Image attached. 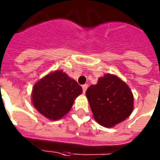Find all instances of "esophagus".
<instances>
[{"mask_svg":"<svg viewBox=\"0 0 160 160\" xmlns=\"http://www.w3.org/2000/svg\"><path fill=\"white\" fill-rule=\"evenodd\" d=\"M87 88H88V85H87V84L82 85V90H83V93H86V91H87Z\"/></svg>","mask_w":160,"mask_h":160,"instance_id":"obj_1","label":"esophagus"}]
</instances>
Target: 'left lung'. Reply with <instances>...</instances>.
<instances>
[{"instance_id":"left-lung-1","label":"left lung","mask_w":160,"mask_h":160,"mask_svg":"<svg viewBox=\"0 0 160 160\" xmlns=\"http://www.w3.org/2000/svg\"><path fill=\"white\" fill-rule=\"evenodd\" d=\"M87 98L94 119L100 125L112 128L131 115L134 97L131 89L116 75L107 73L87 90Z\"/></svg>"}]
</instances>
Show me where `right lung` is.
I'll use <instances>...</instances> for the list:
<instances>
[{
  "instance_id": "right-lung-1",
  "label": "right lung",
  "mask_w": 160,
  "mask_h": 160,
  "mask_svg": "<svg viewBox=\"0 0 160 160\" xmlns=\"http://www.w3.org/2000/svg\"><path fill=\"white\" fill-rule=\"evenodd\" d=\"M82 89L62 70H55L33 86L32 102L38 111L50 120H58L70 111Z\"/></svg>"
}]
</instances>
